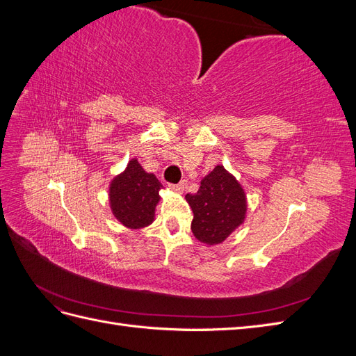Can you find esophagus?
I'll return each mask as SVG.
<instances>
[{
    "label": "esophagus",
    "instance_id": "34e87169",
    "mask_svg": "<svg viewBox=\"0 0 356 356\" xmlns=\"http://www.w3.org/2000/svg\"><path fill=\"white\" fill-rule=\"evenodd\" d=\"M169 187H170L172 191L182 193V191H184V188H186V184H184V181H182V182H179V184H170Z\"/></svg>",
    "mask_w": 356,
    "mask_h": 356
}]
</instances>
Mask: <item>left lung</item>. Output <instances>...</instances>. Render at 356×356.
I'll use <instances>...</instances> for the list:
<instances>
[{"label":"left lung","mask_w":356,"mask_h":356,"mask_svg":"<svg viewBox=\"0 0 356 356\" xmlns=\"http://www.w3.org/2000/svg\"><path fill=\"white\" fill-rule=\"evenodd\" d=\"M186 200L193 211L191 232L208 246L222 243L245 222L246 193L222 165H217L203 177L197 193L187 195Z\"/></svg>","instance_id":"obj_1"}]
</instances>
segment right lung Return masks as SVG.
<instances>
[{
    "label": "right lung",
    "instance_id": "add662e5",
    "mask_svg": "<svg viewBox=\"0 0 356 356\" xmlns=\"http://www.w3.org/2000/svg\"><path fill=\"white\" fill-rule=\"evenodd\" d=\"M161 188L163 186L154 174L145 172L138 159H131L126 169L110 182L108 200L113 215L126 229L148 227L154 221Z\"/></svg>",
    "mask_w": 356,
    "mask_h": 356
}]
</instances>
